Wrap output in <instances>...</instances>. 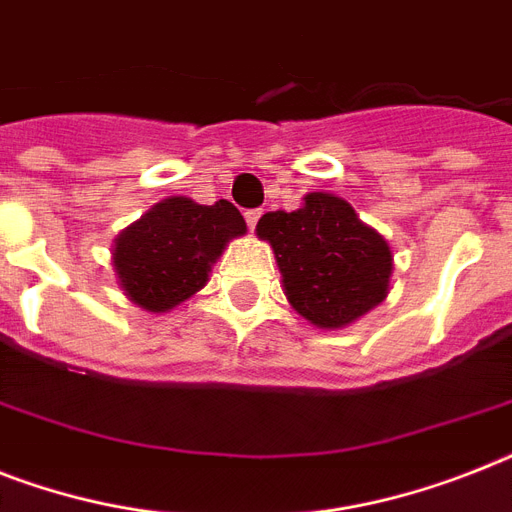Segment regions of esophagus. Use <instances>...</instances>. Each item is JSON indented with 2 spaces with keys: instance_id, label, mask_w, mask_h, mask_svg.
<instances>
[{
  "instance_id": "obj_1",
  "label": "esophagus",
  "mask_w": 512,
  "mask_h": 512,
  "mask_svg": "<svg viewBox=\"0 0 512 512\" xmlns=\"http://www.w3.org/2000/svg\"><path fill=\"white\" fill-rule=\"evenodd\" d=\"M260 215H263V210H247V213H244V218H247L249 231H255V226H257V220H260Z\"/></svg>"
}]
</instances>
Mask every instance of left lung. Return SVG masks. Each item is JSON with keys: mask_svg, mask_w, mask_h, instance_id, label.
Returning a JSON list of instances; mask_svg holds the SVG:
<instances>
[{"mask_svg": "<svg viewBox=\"0 0 512 512\" xmlns=\"http://www.w3.org/2000/svg\"><path fill=\"white\" fill-rule=\"evenodd\" d=\"M255 234L270 244L289 305L315 328H344L392 289V247L347 199L310 191L294 213H265Z\"/></svg>", "mask_w": 512, "mask_h": 512, "instance_id": "left-lung-1", "label": "left lung"}]
</instances>
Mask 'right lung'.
<instances>
[{"label":"right lung","mask_w":512,"mask_h":512,"mask_svg":"<svg viewBox=\"0 0 512 512\" xmlns=\"http://www.w3.org/2000/svg\"><path fill=\"white\" fill-rule=\"evenodd\" d=\"M247 234L231 202L199 205L168 197L123 228L112 242V270L128 302L147 313H170L210 281L231 239Z\"/></svg>","instance_id":"1"}]
</instances>
